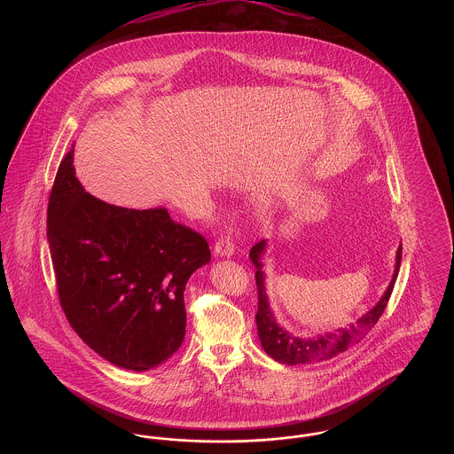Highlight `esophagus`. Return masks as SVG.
<instances>
[{
  "label": "esophagus",
  "instance_id": "obj_1",
  "mask_svg": "<svg viewBox=\"0 0 454 454\" xmlns=\"http://www.w3.org/2000/svg\"><path fill=\"white\" fill-rule=\"evenodd\" d=\"M235 252V245L230 237H219L215 245V254L219 257H231Z\"/></svg>",
  "mask_w": 454,
  "mask_h": 454
}]
</instances>
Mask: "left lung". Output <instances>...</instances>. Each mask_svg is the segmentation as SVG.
I'll list each match as a JSON object with an SVG mask.
<instances>
[{"instance_id":"1","label":"left lung","mask_w":454,"mask_h":454,"mask_svg":"<svg viewBox=\"0 0 454 454\" xmlns=\"http://www.w3.org/2000/svg\"><path fill=\"white\" fill-rule=\"evenodd\" d=\"M263 250H265V239H260L259 243H255L250 250V259L257 267V272H255L257 293H259V309L255 315L257 332H259V339L263 350L272 359H276L282 364H287V366L325 361V359H330V357L344 352L347 350V347L361 342V339L381 318V315L388 304L389 296L393 293V286L396 281V276L400 270V262H402V245H400L398 252H396L395 274L389 282L387 293L383 294V298L380 301L376 302V306L371 308L366 315H363L356 324L350 325L348 328H340L333 333H325L317 339H298V337H293L291 333H287L284 328L276 324L272 311L269 308V300H267L265 286H263L262 262H260Z\"/></svg>"}]
</instances>
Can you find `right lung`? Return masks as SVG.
Masks as SVG:
<instances>
[{
  "mask_svg": "<svg viewBox=\"0 0 454 454\" xmlns=\"http://www.w3.org/2000/svg\"><path fill=\"white\" fill-rule=\"evenodd\" d=\"M47 239L66 318L115 366L148 371L185 337L184 291L211 260L206 238L165 207L126 209L85 192L73 148L56 173Z\"/></svg>",
  "mask_w": 454,
  "mask_h": 454,
  "instance_id": "1",
  "label": "right lung"
}]
</instances>
